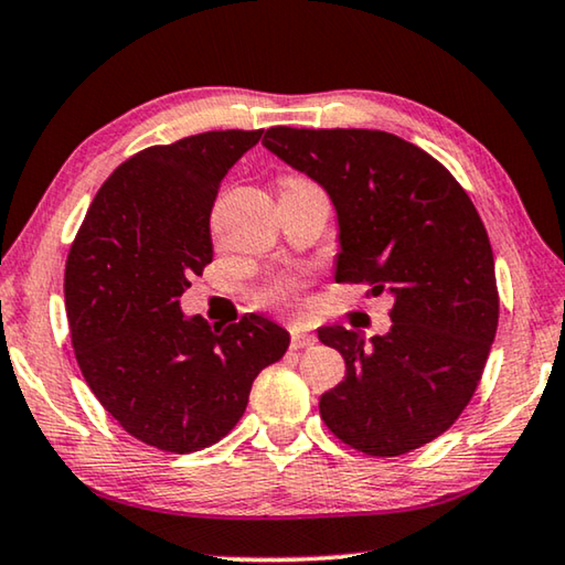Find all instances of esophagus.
Returning a JSON list of instances; mask_svg holds the SVG:
<instances>
[{
	"label": "esophagus",
	"instance_id": "esophagus-1",
	"mask_svg": "<svg viewBox=\"0 0 565 565\" xmlns=\"http://www.w3.org/2000/svg\"><path fill=\"white\" fill-rule=\"evenodd\" d=\"M315 342H317V337L309 334V331L291 329V349H303V347H311Z\"/></svg>",
	"mask_w": 565,
	"mask_h": 565
}]
</instances>
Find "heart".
<instances>
[{
    "instance_id": "heart-1",
    "label": "heart",
    "mask_w": 565,
    "mask_h": 565,
    "mask_svg": "<svg viewBox=\"0 0 565 565\" xmlns=\"http://www.w3.org/2000/svg\"><path fill=\"white\" fill-rule=\"evenodd\" d=\"M258 301H262L264 307H274L281 311H299L303 307L301 281L291 279V276H284V279L266 284L264 289L258 291Z\"/></svg>"
}]
</instances>
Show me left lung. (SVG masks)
<instances>
[{
    "instance_id": "1",
    "label": "left lung",
    "mask_w": 565,
    "mask_h": 565,
    "mask_svg": "<svg viewBox=\"0 0 565 565\" xmlns=\"http://www.w3.org/2000/svg\"><path fill=\"white\" fill-rule=\"evenodd\" d=\"M264 146L329 193L337 281L387 291L392 327H324L347 374L319 399L339 440L395 458L440 437L476 392L498 329L495 262L476 205L443 163L392 132L268 128Z\"/></svg>"
}]
</instances>
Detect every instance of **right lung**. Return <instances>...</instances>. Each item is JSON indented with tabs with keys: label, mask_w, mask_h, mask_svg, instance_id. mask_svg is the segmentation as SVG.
<instances>
[{
	"label": "right lung",
	"mask_w": 565,
	"mask_h": 565,
	"mask_svg": "<svg viewBox=\"0 0 565 565\" xmlns=\"http://www.w3.org/2000/svg\"><path fill=\"white\" fill-rule=\"evenodd\" d=\"M262 132L140 150L103 183L70 248L65 307L83 377L125 433L158 450L185 455L226 437L258 372L289 349L271 319L211 327L178 301L213 258L223 175Z\"/></svg>",
	"instance_id": "add662e5"
}]
</instances>
